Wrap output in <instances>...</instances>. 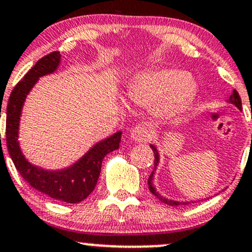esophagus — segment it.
<instances>
[{
  "label": "esophagus",
  "mask_w": 252,
  "mask_h": 252,
  "mask_svg": "<svg viewBox=\"0 0 252 252\" xmlns=\"http://www.w3.org/2000/svg\"><path fill=\"white\" fill-rule=\"evenodd\" d=\"M129 136L135 142H146V141H148L152 137V130L148 126H136L130 129Z\"/></svg>",
  "instance_id": "obj_1"
}]
</instances>
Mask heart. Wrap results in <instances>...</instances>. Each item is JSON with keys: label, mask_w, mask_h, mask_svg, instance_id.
<instances>
[{"label": "heart", "mask_w": 252, "mask_h": 252, "mask_svg": "<svg viewBox=\"0 0 252 252\" xmlns=\"http://www.w3.org/2000/svg\"><path fill=\"white\" fill-rule=\"evenodd\" d=\"M197 92V80L192 74L179 69L161 68L135 76L126 96L136 106L152 107L154 116L165 118L185 109Z\"/></svg>", "instance_id": "heart-1"}]
</instances>
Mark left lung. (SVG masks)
<instances>
[{"instance_id":"left-lung-1","label":"left lung","mask_w":252,"mask_h":252,"mask_svg":"<svg viewBox=\"0 0 252 252\" xmlns=\"http://www.w3.org/2000/svg\"><path fill=\"white\" fill-rule=\"evenodd\" d=\"M226 103L234 105V106H236L237 109L242 110V99H240L238 92H237L236 90L232 91V94L229 95V98L227 99V100H226ZM151 148L153 149L154 158H156V160H154V170L152 171L151 176H149V178H148L149 191L153 193V195L156 196V197L159 198V200L161 201L162 203H166V204H168V206H178V204H188V203H190V201H175V200H172V198L164 197V196H161L159 192L157 191V188H156V185H154V175H156L157 168H158V166H159L160 154H159V151H158V148L156 147V145H153V143H152Z\"/></svg>"}]
</instances>
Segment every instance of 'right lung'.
Returning <instances> with one entry per match:
<instances>
[{
	"label": "right lung",
	"instance_id": "add662e5",
	"mask_svg": "<svg viewBox=\"0 0 252 252\" xmlns=\"http://www.w3.org/2000/svg\"><path fill=\"white\" fill-rule=\"evenodd\" d=\"M60 64V52H51L38 61L14 87L5 111V140L16 170L32 188L55 200L79 203L94 190L105 156L120 148L122 131L115 132L111 136L94 143L75 162L57 170H49L32 164L24 156L19 141V132L25 101L40 77L54 74Z\"/></svg>",
	"mask_w": 252,
	"mask_h": 252
}]
</instances>
